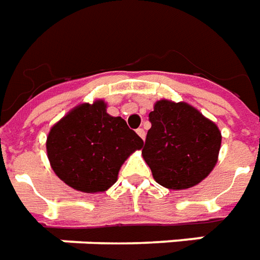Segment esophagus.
<instances>
[{
    "instance_id": "1",
    "label": "esophagus",
    "mask_w": 260,
    "mask_h": 260,
    "mask_svg": "<svg viewBox=\"0 0 260 260\" xmlns=\"http://www.w3.org/2000/svg\"><path fill=\"white\" fill-rule=\"evenodd\" d=\"M136 134H138V135L141 136L142 139L145 141V138H146V132H145V129H143V128H139V129H136Z\"/></svg>"
}]
</instances>
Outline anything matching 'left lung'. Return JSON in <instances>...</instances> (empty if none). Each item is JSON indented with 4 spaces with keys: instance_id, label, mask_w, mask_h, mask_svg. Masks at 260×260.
<instances>
[{
    "instance_id": "obj_1",
    "label": "left lung",
    "mask_w": 260,
    "mask_h": 260,
    "mask_svg": "<svg viewBox=\"0 0 260 260\" xmlns=\"http://www.w3.org/2000/svg\"><path fill=\"white\" fill-rule=\"evenodd\" d=\"M142 156L153 178L164 188L181 191L198 185L218 160L221 132L213 121L185 102L158 100L149 114Z\"/></svg>"
}]
</instances>
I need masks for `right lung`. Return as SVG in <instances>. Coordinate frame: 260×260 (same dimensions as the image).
<instances>
[{"label":"right lung","instance_id":"add662e5","mask_svg":"<svg viewBox=\"0 0 260 260\" xmlns=\"http://www.w3.org/2000/svg\"><path fill=\"white\" fill-rule=\"evenodd\" d=\"M143 141L121 117L107 113L97 99L65 114L48 132L46 149L59 180L85 193L106 192L117 182L121 166Z\"/></svg>","mask_w":260,"mask_h":260}]
</instances>
